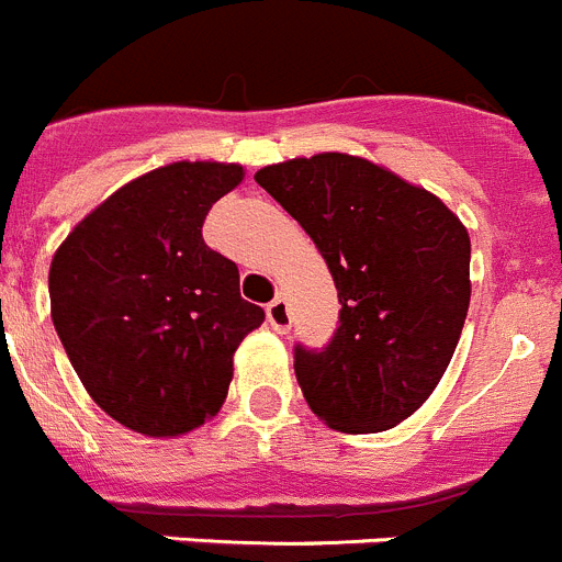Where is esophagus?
<instances>
[{
    "mask_svg": "<svg viewBox=\"0 0 562 562\" xmlns=\"http://www.w3.org/2000/svg\"><path fill=\"white\" fill-rule=\"evenodd\" d=\"M267 324L278 331V335H284L290 331L292 321H290V306H286L284 297H276L272 304H267Z\"/></svg>",
    "mask_w": 562,
    "mask_h": 562,
    "instance_id": "34e87169",
    "label": "esophagus"
}]
</instances>
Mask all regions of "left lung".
<instances>
[{
	"label": "left lung",
	"instance_id": "obj_1",
	"mask_svg": "<svg viewBox=\"0 0 562 562\" xmlns=\"http://www.w3.org/2000/svg\"><path fill=\"white\" fill-rule=\"evenodd\" d=\"M256 182L301 222L340 301L324 349L297 342L310 408L342 434L408 419L448 371L470 306V236L425 188L351 154L267 166Z\"/></svg>",
	"mask_w": 562,
	"mask_h": 562
}]
</instances>
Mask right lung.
Here are the masks:
<instances>
[{"label":"right lung","mask_w":562,"mask_h":562,"mask_svg":"<svg viewBox=\"0 0 562 562\" xmlns=\"http://www.w3.org/2000/svg\"><path fill=\"white\" fill-rule=\"evenodd\" d=\"M241 166L148 171L69 233L49 265L53 326L89 396L126 428L180 436L220 414L238 342L265 324L238 267L202 238Z\"/></svg>","instance_id":"add662e5"}]
</instances>
